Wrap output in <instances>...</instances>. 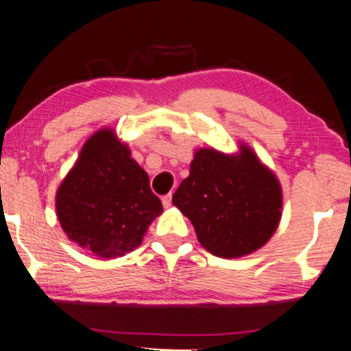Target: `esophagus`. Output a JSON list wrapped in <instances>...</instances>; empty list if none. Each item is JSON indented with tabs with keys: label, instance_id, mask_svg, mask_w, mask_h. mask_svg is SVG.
Instances as JSON below:
<instances>
[{
	"label": "esophagus",
	"instance_id": "34e87169",
	"mask_svg": "<svg viewBox=\"0 0 351 351\" xmlns=\"http://www.w3.org/2000/svg\"><path fill=\"white\" fill-rule=\"evenodd\" d=\"M162 202H163L165 208H169V206L172 205V194H171V193L166 194V196L162 199Z\"/></svg>",
	"mask_w": 351,
	"mask_h": 351
}]
</instances>
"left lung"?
<instances>
[{
	"instance_id": "8db88e82",
	"label": "left lung",
	"mask_w": 351,
	"mask_h": 351,
	"mask_svg": "<svg viewBox=\"0 0 351 351\" xmlns=\"http://www.w3.org/2000/svg\"><path fill=\"white\" fill-rule=\"evenodd\" d=\"M172 204L191 221L205 250L239 258L272 238L281 219L283 194L277 176L241 143L237 154L197 149Z\"/></svg>"
}]
</instances>
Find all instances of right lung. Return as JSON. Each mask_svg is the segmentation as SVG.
<instances>
[{
	"mask_svg": "<svg viewBox=\"0 0 351 351\" xmlns=\"http://www.w3.org/2000/svg\"><path fill=\"white\" fill-rule=\"evenodd\" d=\"M60 227L74 244L95 256H123L141 244L163 205L147 172L130 157L114 130L95 132L80 149L56 193Z\"/></svg>",
	"mask_w": 351,
	"mask_h": 351,
	"instance_id": "1",
	"label": "right lung"
}]
</instances>
